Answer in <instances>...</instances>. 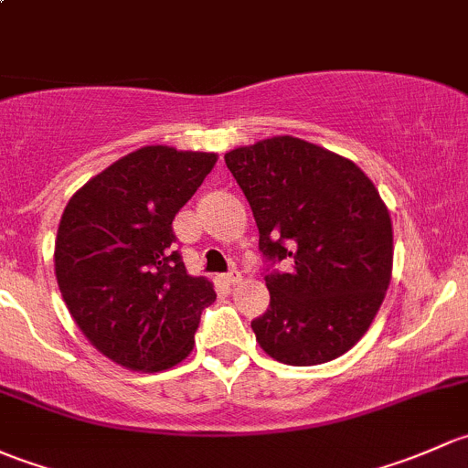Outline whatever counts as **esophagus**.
Returning a JSON list of instances; mask_svg holds the SVG:
<instances>
[{
    "mask_svg": "<svg viewBox=\"0 0 468 468\" xmlns=\"http://www.w3.org/2000/svg\"><path fill=\"white\" fill-rule=\"evenodd\" d=\"M240 272L239 270H232V272H228V274H223V283H228V286H236V283H240Z\"/></svg>",
    "mask_w": 468,
    "mask_h": 468,
    "instance_id": "34e87169",
    "label": "esophagus"
}]
</instances>
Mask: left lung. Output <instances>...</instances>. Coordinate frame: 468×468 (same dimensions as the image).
<instances>
[{
    "label": "left lung",
    "instance_id": "obj_1",
    "mask_svg": "<svg viewBox=\"0 0 468 468\" xmlns=\"http://www.w3.org/2000/svg\"><path fill=\"white\" fill-rule=\"evenodd\" d=\"M259 228V248L288 272L266 274L270 308L252 331L283 365L346 354L372 326L392 279V218L346 157L291 134L225 153Z\"/></svg>",
    "mask_w": 468,
    "mask_h": 468
}]
</instances>
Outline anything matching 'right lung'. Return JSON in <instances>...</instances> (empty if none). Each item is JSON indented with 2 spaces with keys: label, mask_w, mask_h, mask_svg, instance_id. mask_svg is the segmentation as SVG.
I'll use <instances>...</instances> for the list:
<instances>
[{
  "label": "right lung",
  "mask_w": 468,
  "mask_h": 468,
  "mask_svg": "<svg viewBox=\"0 0 468 468\" xmlns=\"http://www.w3.org/2000/svg\"><path fill=\"white\" fill-rule=\"evenodd\" d=\"M218 155L144 146L85 182L62 211L54 268L85 338L133 372H162L194 351L214 283L186 272L173 218Z\"/></svg>",
  "instance_id": "add662e5"
}]
</instances>
